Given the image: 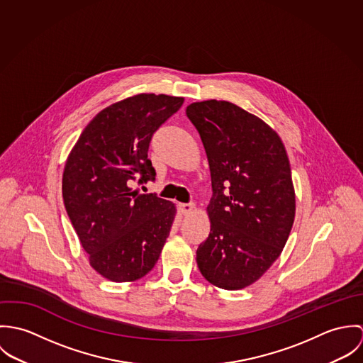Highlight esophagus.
Wrapping results in <instances>:
<instances>
[{
  "label": "esophagus",
  "mask_w": 363,
  "mask_h": 363,
  "mask_svg": "<svg viewBox=\"0 0 363 363\" xmlns=\"http://www.w3.org/2000/svg\"><path fill=\"white\" fill-rule=\"evenodd\" d=\"M180 211L183 215H189L193 209H194V204L193 203H186V204H180Z\"/></svg>",
  "instance_id": "obj_1"
}]
</instances>
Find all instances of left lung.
<instances>
[{
  "mask_svg": "<svg viewBox=\"0 0 363 363\" xmlns=\"http://www.w3.org/2000/svg\"><path fill=\"white\" fill-rule=\"evenodd\" d=\"M186 114L206 148L211 230L197 265L212 285L235 291L279 257L295 219L291 164L279 135L257 116L226 101L189 104Z\"/></svg>",
  "mask_w": 363,
  "mask_h": 363,
  "instance_id": "left-lung-1",
  "label": "left lung"
}]
</instances>
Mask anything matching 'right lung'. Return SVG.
<instances>
[{
    "mask_svg": "<svg viewBox=\"0 0 363 363\" xmlns=\"http://www.w3.org/2000/svg\"><path fill=\"white\" fill-rule=\"evenodd\" d=\"M184 98L140 94L98 113L79 135L62 173V200L91 267L131 282L156 264L176 216L173 203L133 190L155 180L148 148Z\"/></svg>",
    "mask_w": 363,
    "mask_h": 363,
    "instance_id": "1",
    "label": "right lung"
}]
</instances>
